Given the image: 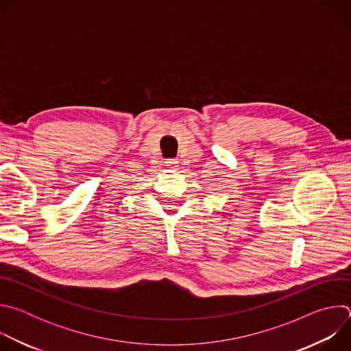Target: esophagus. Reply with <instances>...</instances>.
I'll return each instance as SVG.
<instances>
[{"label": "esophagus", "instance_id": "esophagus-1", "mask_svg": "<svg viewBox=\"0 0 351 351\" xmlns=\"http://www.w3.org/2000/svg\"><path fill=\"white\" fill-rule=\"evenodd\" d=\"M178 160H167L165 161V165L168 167V168H176L178 167Z\"/></svg>", "mask_w": 351, "mask_h": 351}]
</instances>
